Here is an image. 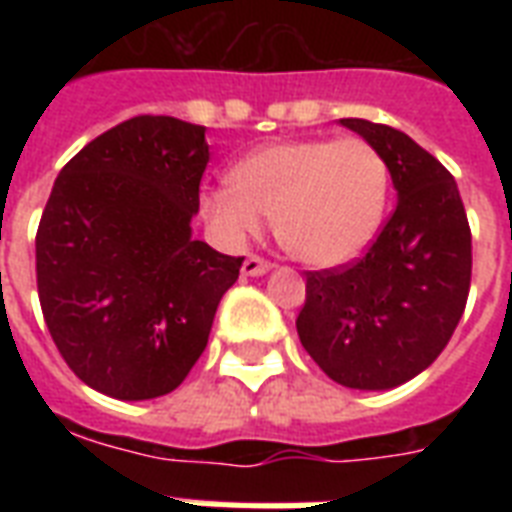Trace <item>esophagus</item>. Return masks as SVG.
Listing matches in <instances>:
<instances>
[{
    "instance_id": "1",
    "label": "esophagus",
    "mask_w": 512,
    "mask_h": 512,
    "mask_svg": "<svg viewBox=\"0 0 512 512\" xmlns=\"http://www.w3.org/2000/svg\"><path fill=\"white\" fill-rule=\"evenodd\" d=\"M268 271H271V263L257 255H247V260L241 263V273L244 276H265Z\"/></svg>"
}]
</instances>
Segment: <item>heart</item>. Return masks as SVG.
Returning <instances> with one entry per match:
<instances>
[{
  "label": "heart",
  "mask_w": 512,
  "mask_h": 512,
  "mask_svg": "<svg viewBox=\"0 0 512 512\" xmlns=\"http://www.w3.org/2000/svg\"><path fill=\"white\" fill-rule=\"evenodd\" d=\"M231 185L201 196V212L225 241L257 233L265 215L289 255L337 268L380 231L390 175L366 140L313 138L257 148L233 167Z\"/></svg>",
  "instance_id": "1"
}]
</instances>
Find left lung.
Instances as JSON below:
<instances>
[{
	"label": "left lung",
	"instance_id": "obj_1",
	"mask_svg": "<svg viewBox=\"0 0 512 512\" xmlns=\"http://www.w3.org/2000/svg\"><path fill=\"white\" fill-rule=\"evenodd\" d=\"M388 164L396 209L361 260L308 273L297 335L327 377L390 390L425 372L460 324L470 225L444 164L388 124L340 119Z\"/></svg>",
	"mask_w": 512,
	"mask_h": 512
}]
</instances>
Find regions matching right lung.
Returning <instances> with one entry per match:
<instances>
[{
	"label": "right lung",
	"mask_w": 512,
	"mask_h": 512,
	"mask_svg": "<svg viewBox=\"0 0 512 512\" xmlns=\"http://www.w3.org/2000/svg\"><path fill=\"white\" fill-rule=\"evenodd\" d=\"M207 127L116 124L60 170L36 231V287L60 356L119 401L167 396L207 348L244 257L193 239Z\"/></svg>",
	"instance_id": "add662e5"
}]
</instances>
